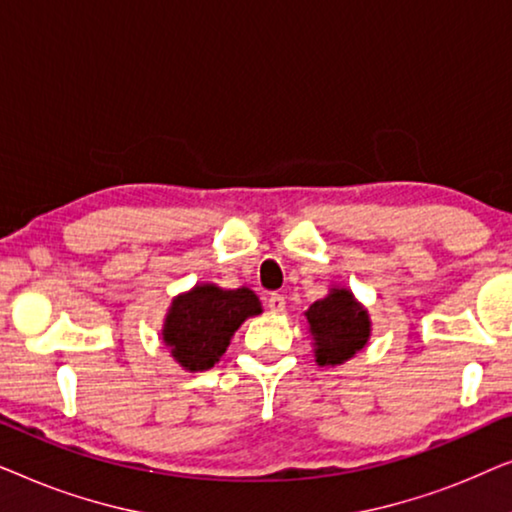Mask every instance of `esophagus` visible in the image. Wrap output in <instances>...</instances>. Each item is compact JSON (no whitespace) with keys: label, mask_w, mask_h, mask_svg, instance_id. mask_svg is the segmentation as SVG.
Wrapping results in <instances>:
<instances>
[{"label":"esophagus","mask_w":512,"mask_h":512,"mask_svg":"<svg viewBox=\"0 0 512 512\" xmlns=\"http://www.w3.org/2000/svg\"><path fill=\"white\" fill-rule=\"evenodd\" d=\"M268 310L272 314H282L286 310V298L282 293H270L268 296Z\"/></svg>","instance_id":"34e87169"}]
</instances>
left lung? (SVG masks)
Returning <instances> with one entry per match:
<instances>
[{
	"mask_svg": "<svg viewBox=\"0 0 512 512\" xmlns=\"http://www.w3.org/2000/svg\"><path fill=\"white\" fill-rule=\"evenodd\" d=\"M312 335L314 361L321 368L342 366L368 345L373 321L347 286H331L328 293L305 312Z\"/></svg>",
	"mask_w": 512,
	"mask_h": 512,
	"instance_id": "obj_1",
	"label": "left lung"
}]
</instances>
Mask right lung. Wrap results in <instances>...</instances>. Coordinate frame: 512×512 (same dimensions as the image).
I'll return each mask as SVG.
<instances>
[{
    "mask_svg": "<svg viewBox=\"0 0 512 512\" xmlns=\"http://www.w3.org/2000/svg\"><path fill=\"white\" fill-rule=\"evenodd\" d=\"M261 300L247 286L221 289L195 284L172 298L163 321V345L188 373H202L226 354L237 328L261 314Z\"/></svg>",
    "mask_w": 512,
    "mask_h": 512,
    "instance_id": "1",
    "label": "right lung"
}]
</instances>
